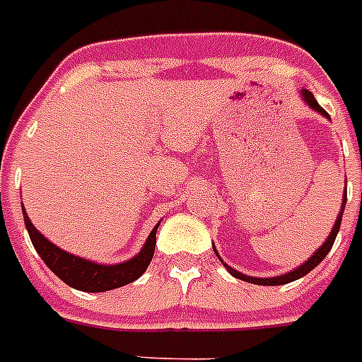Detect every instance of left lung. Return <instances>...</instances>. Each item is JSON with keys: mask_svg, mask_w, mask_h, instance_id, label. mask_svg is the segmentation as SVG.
Returning <instances> with one entry per match:
<instances>
[{"mask_svg": "<svg viewBox=\"0 0 362 362\" xmlns=\"http://www.w3.org/2000/svg\"><path fill=\"white\" fill-rule=\"evenodd\" d=\"M300 95H303V99H305V103L308 105V107L312 108V110L319 112V114H321V116H325L326 119H330V116L326 114L325 108H322L321 105H319L317 101H315V98H313V95H312V92H308V90H306V88H303V90H300ZM344 206H346V188H344L343 203H341V210H339V216H337V219H335V225H334V228H332L330 235H328V238H326V241L322 243L321 246H319L317 252H313V255H310L308 261H305V263L300 264V267H297L296 270L286 272V274H283V276H276V277H254V276H245V274H241V272H238V270H235V268L228 267V264H226L225 261L221 259V255L217 254V250H216V246H214V252H216V255H217V257H219L221 263L225 264V268L230 272V274H232L233 277H238V279H241V281H246V283L263 284V286H277V284L292 283V281L300 279V277L306 276L308 272H312L313 268L317 267V264L321 263L322 259H325L326 255H328V252L332 250V246H334V241H335V238H337V233H339V228H341V221H343Z\"/></svg>", "mask_w": 362, "mask_h": 362, "instance_id": "1", "label": "left lung"}]
</instances>
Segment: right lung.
Returning <instances> with one entry per match:
<instances>
[{"label":"right lung","mask_w":362,"mask_h":362,"mask_svg":"<svg viewBox=\"0 0 362 362\" xmlns=\"http://www.w3.org/2000/svg\"><path fill=\"white\" fill-rule=\"evenodd\" d=\"M23 217L32 245H34L36 252L40 254V257L43 259V263L63 283L76 290H81V292H107V290L119 288V286H124V284L134 283V281L139 279L145 274L153 257V250H156V232L159 228V223L153 226V230L150 232L148 239L145 241L139 254H136L129 261H123V263L101 264L90 261V259H83L79 255L65 252L63 248L50 243L36 226L32 225V221L28 219L25 209Z\"/></svg>","instance_id":"add662e5"}]
</instances>
